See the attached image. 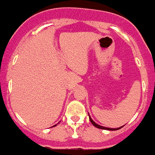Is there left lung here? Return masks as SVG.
Instances as JSON below:
<instances>
[{"instance_id":"left-lung-1","label":"left lung","mask_w":155,"mask_h":155,"mask_svg":"<svg viewBox=\"0 0 155 155\" xmlns=\"http://www.w3.org/2000/svg\"><path fill=\"white\" fill-rule=\"evenodd\" d=\"M88 115H89V114H88ZM89 120H90V122L92 123V124H93V126H95L96 128H101V129H106V130H112V131H114V130H118V129H120V128L124 127V126H122V127H119V128H106V127H103V126H100V125L97 124H96L95 122L93 121L92 118H90V116H89Z\"/></svg>"}]
</instances>
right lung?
<instances>
[{"mask_svg":"<svg viewBox=\"0 0 155 155\" xmlns=\"http://www.w3.org/2000/svg\"><path fill=\"white\" fill-rule=\"evenodd\" d=\"M54 126H56V125H54Z\"/></svg>","mask_w":155,"mask_h":155,"instance_id":"add662e5","label":"right lung"}]
</instances>
